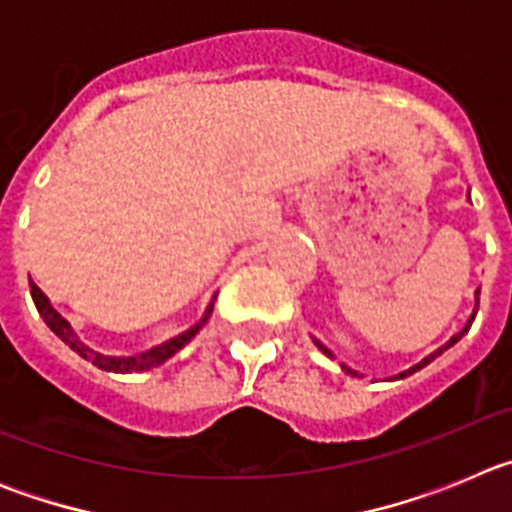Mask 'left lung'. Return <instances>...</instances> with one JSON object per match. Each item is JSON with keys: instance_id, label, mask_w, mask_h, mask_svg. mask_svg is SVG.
<instances>
[{"instance_id": "obj_1", "label": "left lung", "mask_w": 512, "mask_h": 512, "mask_svg": "<svg viewBox=\"0 0 512 512\" xmlns=\"http://www.w3.org/2000/svg\"><path fill=\"white\" fill-rule=\"evenodd\" d=\"M477 307H479V289H477ZM474 315H477V310H474V312H472V318H469V320H467V325H464V328H461V330H459V333H456V336H454V338H451V341H446V343H443V346H441V348H438V351H433V354H428V356H425V359H423V361H418V364H415V366H410L408 372H402V374H397V379H405V377H410V374H415V372H418V369H423V366H428V364H431V361H433V359H436V356H441V354H443V351H446V348H451V346H454V343H456V341H459V338H461V336H464V333H467V330H469V328H472V323H474ZM315 343H318V348H320V351H323V354H325V356H333V354H330V351H328V348H325V346H323V343H320V341H315ZM341 366H343V369H346V374H351V377H359V374H356V372H354V369H348V366H346V364H341Z\"/></svg>"}]
</instances>
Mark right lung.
I'll list each match as a JSON object with an SVG mask.
<instances>
[{
	"instance_id": "1",
	"label": "right lung",
	"mask_w": 512,
	"mask_h": 512,
	"mask_svg": "<svg viewBox=\"0 0 512 512\" xmlns=\"http://www.w3.org/2000/svg\"><path fill=\"white\" fill-rule=\"evenodd\" d=\"M30 295H33V302H35V307H38L40 318L45 320V325H48V328H51L53 333H56V336L71 348V351H76L81 359L92 361L94 366H99V369H104V372H115V374L146 372V369H153V366L164 364L166 359H171V356H174L179 348L187 346V343L192 341L197 333H200V328L207 323V318L212 315V302H210V307H207V312L202 315L200 323L192 325V328L184 330V333H179V336L171 338V341L161 343V346L151 348V351H143V354H135V356H104V354H97V351H92V348L84 346V343L79 341V336L74 333V328H71L69 320L63 318L61 312H58L56 307L48 302V297L40 292V287L35 282H30Z\"/></svg>"
}]
</instances>
